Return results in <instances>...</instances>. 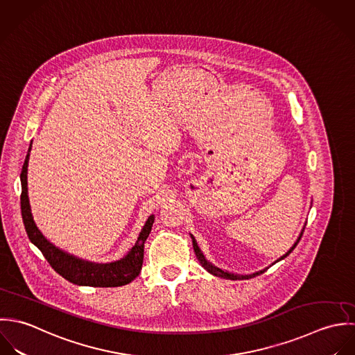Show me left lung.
<instances>
[{
	"label": "left lung",
	"mask_w": 355,
	"mask_h": 355,
	"mask_svg": "<svg viewBox=\"0 0 355 355\" xmlns=\"http://www.w3.org/2000/svg\"><path fill=\"white\" fill-rule=\"evenodd\" d=\"M302 234L303 233H300L299 234V237H297V240L295 241V244L289 248V251L286 252V254H284L282 258H279L275 263H277L279 261H282L284 258H286L292 251H293V248L297 245V243H299V240H300V237H302ZM191 237H192V243H193V250H195V254H196V258H198V261L200 262V265L209 272V273H211L214 276H216V277H220V279H226V280H248V279H252V277H255V276H259V275H262L263 272H266L269 268H266V269H263V270H261V272H257V273H252V275H245V276H241V275H233V273H229V272H225V270H222V269H219V268H216V266H214L213 263H210L206 258H205V255H203V252L200 251V248H199V245H198V243H196V240H195V237L191 234ZM273 263V265H275ZM272 266V265H270Z\"/></svg>",
	"instance_id": "8db88e82"
}]
</instances>
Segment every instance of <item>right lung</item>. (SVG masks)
<instances>
[{
  "mask_svg": "<svg viewBox=\"0 0 355 355\" xmlns=\"http://www.w3.org/2000/svg\"><path fill=\"white\" fill-rule=\"evenodd\" d=\"M31 144L21 168L20 181H21V218L27 232L30 241L44 254L51 266L58 272L62 277L69 280L70 283L86 286H121L132 283L141 272L142 261H144V243L148 239L155 216L150 215L145 225L142 226L141 232L136 244L130 248L126 257L119 261L111 263H94L90 261H83L73 255L67 254L66 251L53 245L37 227L27 193V167L30 159Z\"/></svg>",
  "mask_w": 355,
  "mask_h": 355,
  "instance_id": "obj_1",
  "label": "right lung"
}]
</instances>
